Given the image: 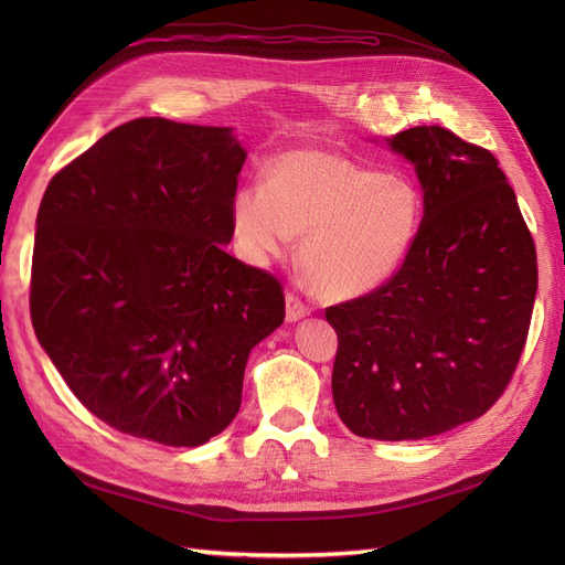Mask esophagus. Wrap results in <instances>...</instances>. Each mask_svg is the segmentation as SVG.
Wrapping results in <instances>:
<instances>
[{
    "mask_svg": "<svg viewBox=\"0 0 565 565\" xmlns=\"http://www.w3.org/2000/svg\"><path fill=\"white\" fill-rule=\"evenodd\" d=\"M285 303H287V320L289 322H297V320H301V318H306V316L311 313L309 306H306L295 292H287Z\"/></svg>",
    "mask_w": 565,
    "mask_h": 565,
    "instance_id": "obj_1",
    "label": "esophagus"
}]
</instances>
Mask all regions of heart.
<instances>
[{
	"label": "heart",
	"mask_w": 565,
	"mask_h": 565,
	"mask_svg": "<svg viewBox=\"0 0 565 565\" xmlns=\"http://www.w3.org/2000/svg\"><path fill=\"white\" fill-rule=\"evenodd\" d=\"M235 243L266 266L301 235L299 264L316 292L353 299L388 282L413 252L422 226L417 188L334 150L285 152L266 167L264 188L231 200Z\"/></svg>",
	"instance_id": "heart-1"
}]
</instances>
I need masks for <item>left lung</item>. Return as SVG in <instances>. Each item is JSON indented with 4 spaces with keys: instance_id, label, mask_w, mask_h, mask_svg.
Returning <instances> with one entry per match:
<instances>
[{
    "instance_id": "8db88e82",
    "label": "left lung",
    "mask_w": 565,
    "mask_h": 565,
    "mask_svg": "<svg viewBox=\"0 0 565 565\" xmlns=\"http://www.w3.org/2000/svg\"><path fill=\"white\" fill-rule=\"evenodd\" d=\"M424 191L417 243L374 292L330 306L334 407L355 436L419 440L498 401L525 347L537 254L490 150L443 127L386 139Z\"/></svg>"
}]
</instances>
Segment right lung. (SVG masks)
I'll use <instances>...</instances> for the list:
<instances>
[{"label": "right lung", "instance_id": "right-lung-1", "mask_svg": "<svg viewBox=\"0 0 565 565\" xmlns=\"http://www.w3.org/2000/svg\"><path fill=\"white\" fill-rule=\"evenodd\" d=\"M245 158L231 127L139 117L46 185L32 328L117 431L207 443L241 409L249 351L285 320L280 282L224 249Z\"/></svg>", "mask_w": 565, "mask_h": 565}]
</instances>
